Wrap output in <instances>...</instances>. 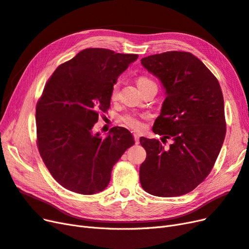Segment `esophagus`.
Segmentation results:
<instances>
[{
    "instance_id": "obj_1",
    "label": "esophagus",
    "mask_w": 249,
    "mask_h": 249,
    "mask_svg": "<svg viewBox=\"0 0 249 249\" xmlns=\"http://www.w3.org/2000/svg\"><path fill=\"white\" fill-rule=\"evenodd\" d=\"M133 138H134V141H135L136 145H138V143H140V135L138 133H133Z\"/></svg>"
}]
</instances>
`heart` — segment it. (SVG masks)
<instances>
[{
	"instance_id": "obj_1",
	"label": "heart",
	"mask_w": 249,
	"mask_h": 249,
	"mask_svg": "<svg viewBox=\"0 0 249 249\" xmlns=\"http://www.w3.org/2000/svg\"><path fill=\"white\" fill-rule=\"evenodd\" d=\"M149 83H154L153 81H151L150 78L146 77V76H140L136 81V84H138V87H142L143 85H147ZM118 84H115L113 86V89H111V98L115 99L117 97L118 94ZM121 121L124 123L125 126L131 128V129L134 130H139L142 127V124L141 122V120L139 118L138 115L135 114H125L124 116L121 117Z\"/></svg>"
}]
</instances>
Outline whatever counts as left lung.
<instances>
[{"mask_svg": "<svg viewBox=\"0 0 249 249\" xmlns=\"http://www.w3.org/2000/svg\"><path fill=\"white\" fill-rule=\"evenodd\" d=\"M141 62L166 95L153 132L173 140L165 149L158 140L140 139L147 152L140 167L142 187L156 196L186 195L210 174L226 136L220 85L190 53L166 52Z\"/></svg>", "mask_w": 249, "mask_h": 249, "instance_id": "obj_1", "label": "left lung"}]
</instances>
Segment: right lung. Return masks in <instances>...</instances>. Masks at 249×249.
Here are the masks:
<instances>
[{
	"instance_id": "obj_1",
	"label": "right lung",
	"mask_w": 249,
	"mask_h": 249,
	"mask_svg": "<svg viewBox=\"0 0 249 249\" xmlns=\"http://www.w3.org/2000/svg\"><path fill=\"white\" fill-rule=\"evenodd\" d=\"M138 54L87 49L61 64L47 81L36 107L37 146L60 185L81 195L106 189L113 166L134 145L124 127L106 138L92 128L110 106L111 89Z\"/></svg>"
}]
</instances>
